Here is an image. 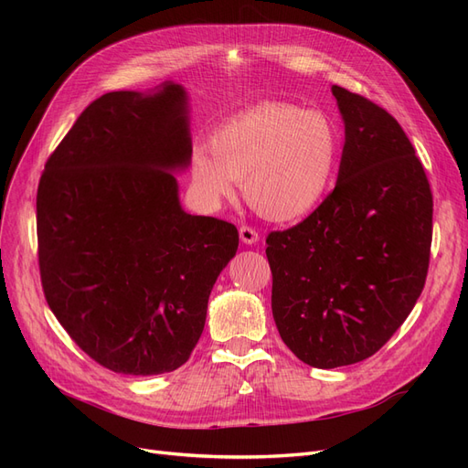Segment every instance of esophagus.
Here are the masks:
<instances>
[{
	"label": "esophagus",
	"instance_id": "1",
	"mask_svg": "<svg viewBox=\"0 0 468 468\" xmlns=\"http://www.w3.org/2000/svg\"><path fill=\"white\" fill-rule=\"evenodd\" d=\"M239 239H242L244 244H256L260 239V234L250 229V226H239Z\"/></svg>",
	"mask_w": 468,
	"mask_h": 468
}]
</instances>
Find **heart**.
<instances>
[{
	"label": "heart",
	"instance_id": "1",
	"mask_svg": "<svg viewBox=\"0 0 468 468\" xmlns=\"http://www.w3.org/2000/svg\"><path fill=\"white\" fill-rule=\"evenodd\" d=\"M197 148L191 174L203 199L218 205L244 183L248 205L273 222L314 212L328 197L342 155V136L320 111L291 103H261L212 133Z\"/></svg>",
	"mask_w": 468,
	"mask_h": 468
}]
</instances>
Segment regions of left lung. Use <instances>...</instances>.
<instances>
[{
    "instance_id": "obj_1",
    "label": "left lung",
    "mask_w": 468,
    "mask_h": 468,
    "mask_svg": "<svg viewBox=\"0 0 468 468\" xmlns=\"http://www.w3.org/2000/svg\"><path fill=\"white\" fill-rule=\"evenodd\" d=\"M346 143L334 191L267 236L271 308L296 357L334 369L371 357L412 313L426 282L433 199L402 126L334 86Z\"/></svg>"
}]
</instances>
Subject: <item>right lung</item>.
Returning a JSON list of instances; mask_svg holds the SVG:
<instances>
[{"instance_id":"add662e5","label":"right lung","mask_w":468,"mask_h":468,"mask_svg":"<svg viewBox=\"0 0 468 468\" xmlns=\"http://www.w3.org/2000/svg\"><path fill=\"white\" fill-rule=\"evenodd\" d=\"M191 152L181 83L111 91L81 112L38 181L47 303L105 369L146 377L186 363L210 291L236 256L234 224L179 203L174 174Z\"/></svg>"}]
</instances>
